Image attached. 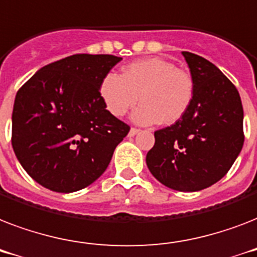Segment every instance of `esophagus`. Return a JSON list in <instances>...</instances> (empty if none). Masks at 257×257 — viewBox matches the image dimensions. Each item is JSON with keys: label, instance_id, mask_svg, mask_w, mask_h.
<instances>
[{"label": "esophagus", "instance_id": "1", "mask_svg": "<svg viewBox=\"0 0 257 257\" xmlns=\"http://www.w3.org/2000/svg\"><path fill=\"white\" fill-rule=\"evenodd\" d=\"M140 132V129H136V128H131V131H129V136L133 137V136H136L137 133Z\"/></svg>", "mask_w": 257, "mask_h": 257}]
</instances>
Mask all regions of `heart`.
<instances>
[{
  "mask_svg": "<svg viewBox=\"0 0 257 257\" xmlns=\"http://www.w3.org/2000/svg\"><path fill=\"white\" fill-rule=\"evenodd\" d=\"M105 109L121 117L140 98L132 113L137 124H175L187 113L195 97V81L187 70L161 57L141 58L122 68L121 76L105 74L98 86Z\"/></svg>",
  "mask_w": 257,
  "mask_h": 257,
  "instance_id": "heart-1",
  "label": "heart"
}]
</instances>
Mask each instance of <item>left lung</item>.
Masks as SVG:
<instances>
[{"label":"left lung","instance_id":"obj_1","mask_svg":"<svg viewBox=\"0 0 257 257\" xmlns=\"http://www.w3.org/2000/svg\"><path fill=\"white\" fill-rule=\"evenodd\" d=\"M195 81V97L179 121L155 132L147 165L165 187L196 192L227 175L244 144L243 105L221 70L197 54L183 52Z\"/></svg>","mask_w":257,"mask_h":257}]
</instances>
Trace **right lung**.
Masks as SVG:
<instances>
[{"label":"right lung","instance_id":"add662e5","mask_svg":"<svg viewBox=\"0 0 257 257\" xmlns=\"http://www.w3.org/2000/svg\"><path fill=\"white\" fill-rule=\"evenodd\" d=\"M122 58L73 54L37 70L16 94L12 145L22 168L60 193L96 181L129 126L105 109L98 86Z\"/></svg>","mask_w":257,"mask_h":257}]
</instances>
